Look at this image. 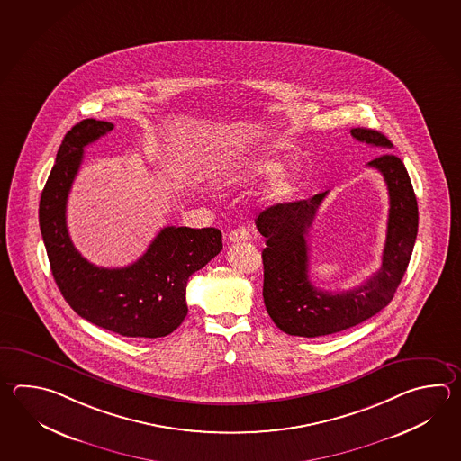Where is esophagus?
<instances>
[{
  "label": "esophagus",
  "mask_w": 461,
  "mask_h": 461,
  "mask_svg": "<svg viewBox=\"0 0 461 461\" xmlns=\"http://www.w3.org/2000/svg\"><path fill=\"white\" fill-rule=\"evenodd\" d=\"M249 238H251V231H249V228H248V226H238L235 230H231V231H230V235H228V240H230L231 243L248 241Z\"/></svg>",
  "instance_id": "esophagus-1"
}]
</instances>
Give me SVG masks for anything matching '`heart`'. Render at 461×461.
Returning <instances> with one entry per match:
<instances>
[{"mask_svg": "<svg viewBox=\"0 0 461 461\" xmlns=\"http://www.w3.org/2000/svg\"><path fill=\"white\" fill-rule=\"evenodd\" d=\"M281 162L277 158L271 156L266 150H258L245 159L235 162L230 169L231 179L254 182L271 176L266 187L263 197L267 203H282L295 195L301 187V176L297 170L285 167L279 169Z\"/></svg>", "mask_w": 461, "mask_h": 461, "instance_id": "obj_1", "label": "heart"}]
</instances>
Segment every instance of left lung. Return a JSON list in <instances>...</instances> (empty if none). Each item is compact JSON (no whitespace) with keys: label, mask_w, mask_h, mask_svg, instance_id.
<instances>
[{"label":"left lung","mask_w":461,"mask_h":461,"mask_svg":"<svg viewBox=\"0 0 461 461\" xmlns=\"http://www.w3.org/2000/svg\"><path fill=\"white\" fill-rule=\"evenodd\" d=\"M351 136L359 142L393 149V142L375 130L353 128ZM367 166L384 177L389 218L381 267L355 289L331 294L315 287L309 279L307 236L329 192L309 200L277 203L256 218L258 231L266 238L264 305L274 323L289 335L315 339L351 329L383 311L404 277L419 228L412 182L402 160L391 152L381 154Z\"/></svg>","instance_id":"8db88e82"}]
</instances>
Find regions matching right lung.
I'll use <instances>...</instances> for the list:
<instances>
[{
  "label": "right lung",
  "instance_id": "add662e5",
  "mask_svg": "<svg viewBox=\"0 0 461 461\" xmlns=\"http://www.w3.org/2000/svg\"><path fill=\"white\" fill-rule=\"evenodd\" d=\"M113 128L88 118L67 132L41 195L39 226L57 287L82 319L122 337L159 339L185 319L188 277L221 251V231L166 226L136 263L116 269L88 263L67 231V197L85 146Z\"/></svg>",
  "mask_w": 461,
  "mask_h": 461
}]
</instances>
